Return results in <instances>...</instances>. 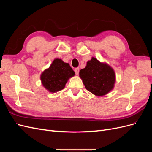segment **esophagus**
I'll use <instances>...</instances> for the list:
<instances>
[{"label": "esophagus", "instance_id": "34e87169", "mask_svg": "<svg viewBox=\"0 0 152 152\" xmlns=\"http://www.w3.org/2000/svg\"><path fill=\"white\" fill-rule=\"evenodd\" d=\"M74 71H75V74H76L77 75H79V68H75Z\"/></svg>", "mask_w": 152, "mask_h": 152}]
</instances>
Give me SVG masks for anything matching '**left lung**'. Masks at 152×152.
Masks as SVG:
<instances>
[{
    "mask_svg": "<svg viewBox=\"0 0 152 152\" xmlns=\"http://www.w3.org/2000/svg\"><path fill=\"white\" fill-rule=\"evenodd\" d=\"M79 76L87 91L98 96H102L112 90L115 82V74L107 63L99 62L92 58L82 69Z\"/></svg>",
    "mask_w": 152,
    "mask_h": 152,
    "instance_id": "left-lung-1",
    "label": "left lung"
}]
</instances>
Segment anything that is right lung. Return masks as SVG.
<instances>
[{
    "label": "right lung",
    "instance_id": "add662e5",
    "mask_svg": "<svg viewBox=\"0 0 152 152\" xmlns=\"http://www.w3.org/2000/svg\"><path fill=\"white\" fill-rule=\"evenodd\" d=\"M74 75L75 72L68 63L55 59L41 74L40 80L45 89L50 93H56L64 89L68 80Z\"/></svg>",
    "mask_w": 152,
    "mask_h": 152
}]
</instances>
